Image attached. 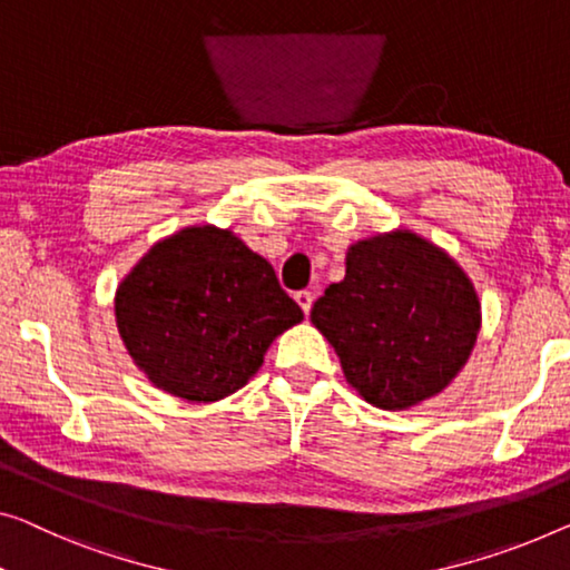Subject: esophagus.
Listing matches in <instances>:
<instances>
[{"label":"esophagus","instance_id":"1","mask_svg":"<svg viewBox=\"0 0 570 570\" xmlns=\"http://www.w3.org/2000/svg\"><path fill=\"white\" fill-rule=\"evenodd\" d=\"M294 299H296V304H299L304 314H309L312 302H314V294H312V292H296Z\"/></svg>","mask_w":570,"mask_h":570}]
</instances>
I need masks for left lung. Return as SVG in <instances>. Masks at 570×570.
I'll list each match as a JSON object with an SVG mask.
<instances>
[{
    "label": "left lung",
    "instance_id": "left-lung-1",
    "mask_svg": "<svg viewBox=\"0 0 570 570\" xmlns=\"http://www.w3.org/2000/svg\"><path fill=\"white\" fill-rule=\"evenodd\" d=\"M309 317L355 392L379 410H410L465 366L481 304L443 248L394 230L347 248L345 278L325 288Z\"/></svg>",
    "mask_w": 570,
    "mask_h": 570
}]
</instances>
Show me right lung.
<instances>
[{
	"instance_id": "obj_1",
	"label": "right lung",
	"mask_w": 570,
	"mask_h": 570,
	"mask_svg": "<svg viewBox=\"0 0 570 570\" xmlns=\"http://www.w3.org/2000/svg\"><path fill=\"white\" fill-rule=\"evenodd\" d=\"M115 317L153 386L217 402L248 384L268 345L304 314L266 258L202 225L153 245L117 286Z\"/></svg>"
}]
</instances>
